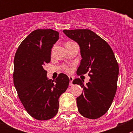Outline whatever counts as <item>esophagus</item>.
Wrapping results in <instances>:
<instances>
[{
	"label": "esophagus",
	"instance_id": "obj_1",
	"mask_svg": "<svg viewBox=\"0 0 133 133\" xmlns=\"http://www.w3.org/2000/svg\"><path fill=\"white\" fill-rule=\"evenodd\" d=\"M69 80H70V82H69V85H73V80L74 79V77L72 76H69Z\"/></svg>",
	"mask_w": 133,
	"mask_h": 133
}]
</instances>
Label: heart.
<instances>
[{"label": "heart", "instance_id": "obj_1", "mask_svg": "<svg viewBox=\"0 0 133 133\" xmlns=\"http://www.w3.org/2000/svg\"><path fill=\"white\" fill-rule=\"evenodd\" d=\"M70 43H71V42H67L65 44H70ZM65 70H66V71H70V68H68V67H66V68H65Z\"/></svg>", "mask_w": 133, "mask_h": 133}]
</instances>
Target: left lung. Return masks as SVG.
Masks as SVG:
<instances>
[{
    "label": "left lung",
    "mask_w": 133,
    "mask_h": 133,
    "mask_svg": "<svg viewBox=\"0 0 133 133\" xmlns=\"http://www.w3.org/2000/svg\"><path fill=\"white\" fill-rule=\"evenodd\" d=\"M63 32L80 46L82 60L77 75L88 72L90 76L86 85L80 78L73 81L84 90L76 98L78 110L84 117L98 118L108 111L117 89L119 68L115 55L108 42L89 29Z\"/></svg>",
    "instance_id": "8db88e82"
}]
</instances>
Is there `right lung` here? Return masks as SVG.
Returning <instances> with one entry per match:
<instances>
[{"mask_svg":"<svg viewBox=\"0 0 133 133\" xmlns=\"http://www.w3.org/2000/svg\"><path fill=\"white\" fill-rule=\"evenodd\" d=\"M58 38V32L53 29L35 30L20 44L15 56V87L27 112L38 120L57 115L59 97L69 85L66 75L60 73L52 80L44 69L50 62L51 49Z\"/></svg>","mask_w":133,"mask_h":133,"instance_id":"add662e5","label":"right lung"}]
</instances>
